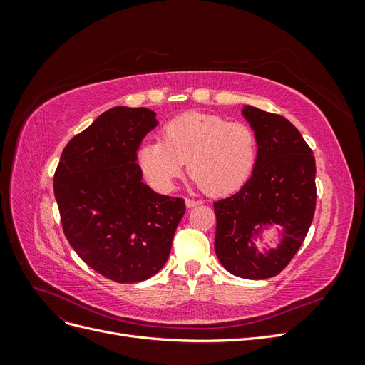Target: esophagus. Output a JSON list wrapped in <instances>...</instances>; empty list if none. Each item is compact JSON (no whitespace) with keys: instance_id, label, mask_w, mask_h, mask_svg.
<instances>
[{"instance_id":"1","label":"esophagus","mask_w":365,"mask_h":365,"mask_svg":"<svg viewBox=\"0 0 365 365\" xmlns=\"http://www.w3.org/2000/svg\"><path fill=\"white\" fill-rule=\"evenodd\" d=\"M200 204H201L200 201H195V200H190V197H185L187 208H192V207H196V205H200Z\"/></svg>"}]
</instances>
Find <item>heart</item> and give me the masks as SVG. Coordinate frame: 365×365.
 I'll list each match as a JSON object with an SVG mask.
<instances>
[{
	"instance_id": "obj_1",
	"label": "heart",
	"mask_w": 365,
	"mask_h": 365,
	"mask_svg": "<svg viewBox=\"0 0 365 365\" xmlns=\"http://www.w3.org/2000/svg\"><path fill=\"white\" fill-rule=\"evenodd\" d=\"M257 141L252 129L217 114L189 113L170 120L161 140L146 141L138 153L143 173L158 190H170L187 172L212 196L237 192L252 173Z\"/></svg>"
}]
</instances>
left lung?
<instances>
[{"label": "left lung", "instance_id": "8db88e82", "mask_svg": "<svg viewBox=\"0 0 365 365\" xmlns=\"http://www.w3.org/2000/svg\"><path fill=\"white\" fill-rule=\"evenodd\" d=\"M242 113L256 135L257 160L244 187L213 204L215 250L228 272L263 280L288 267L312 224L315 157L288 118L250 105ZM264 225H280L285 230L277 250L260 253L252 239Z\"/></svg>", "mask_w": 365, "mask_h": 365}]
</instances>
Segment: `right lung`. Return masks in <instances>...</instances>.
Masks as SVG:
<instances>
[{
  "label": "right lung",
  "mask_w": 365,
  "mask_h": 365,
  "mask_svg": "<svg viewBox=\"0 0 365 365\" xmlns=\"http://www.w3.org/2000/svg\"><path fill=\"white\" fill-rule=\"evenodd\" d=\"M158 125L148 108L115 106L62 150L53 189L63 235L88 267L118 283L143 282L168 262L182 197L141 181L137 150Z\"/></svg>",
  "instance_id": "add662e5"
}]
</instances>
